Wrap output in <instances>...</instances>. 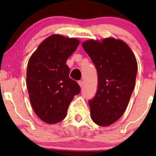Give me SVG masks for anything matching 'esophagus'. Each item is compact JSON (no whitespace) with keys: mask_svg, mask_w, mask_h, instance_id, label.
I'll return each mask as SVG.
<instances>
[{"mask_svg":"<svg viewBox=\"0 0 156 156\" xmlns=\"http://www.w3.org/2000/svg\"><path fill=\"white\" fill-rule=\"evenodd\" d=\"M78 83H79V85H80V87H83V82L82 81V80H79V81H78Z\"/></svg>","mask_w":156,"mask_h":156,"instance_id":"34e87169","label":"esophagus"}]
</instances>
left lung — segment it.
Here are the masks:
<instances>
[{
  "label": "left lung",
  "mask_w": 156,
  "mask_h": 156,
  "mask_svg": "<svg viewBox=\"0 0 156 156\" xmlns=\"http://www.w3.org/2000/svg\"><path fill=\"white\" fill-rule=\"evenodd\" d=\"M82 46L98 73V90L89 101L91 117L97 125L108 126L125 112L135 86L136 59L128 44L114 38L88 40Z\"/></svg>",
  "instance_id": "left-lung-1"
}]
</instances>
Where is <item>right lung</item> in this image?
Masks as SVG:
<instances>
[{
  "instance_id": "right-lung-1",
  "label": "right lung",
  "mask_w": 156,
  "mask_h": 156,
  "mask_svg": "<svg viewBox=\"0 0 156 156\" xmlns=\"http://www.w3.org/2000/svg\"><path fill=\"white\" fill-rule=\"evenodd\" d=\"M79 41L53 34L44 39L30 58L27 67V88L34 111L48 124L65 118L69 103L80 92V86L69 77L67 58Z\"/></svg>"
}]
</instances>
